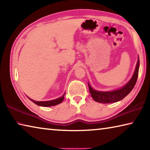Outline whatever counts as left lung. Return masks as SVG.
<instances>
[{
	"mask_svg": "<svg viewBox=\"0 0 150 150\" xmlns=\"http://www.w3.org/2000/svg\"><path fill=\"white\" fill-rule=\"evenodd\" d=\"M139 60L138 57V62L136 64V67L134 71V75L131 79L126 85L122 87L120 89L115 90L113 91H109V92H102V91H98L94 90L91 87L89 83L88 85V88H89L90 93L93 98L96 102L100 103H116L120 100L126 96L133 88L135 86L137 79H138V71H139Z\"/></svg>",
	"mask_w": 150,
	"mask_h": 150,
	"instance_id": "8db88e82",
	"label": "left lung"
}]
</instances>
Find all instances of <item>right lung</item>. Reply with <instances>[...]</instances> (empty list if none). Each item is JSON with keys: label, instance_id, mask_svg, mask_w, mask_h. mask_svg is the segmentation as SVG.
<instances>
[{"label": "right lung", "instance_id": "obj_1", "mask_svg": "<svg viewBox=\"0 0 150 150\" xmlns=\"http://www.w3.org/2000/svg\"><path fill=\"white\" fill-rule=\"evenodd\" d=\"M65 94H63V95L61 96V97L57 98V99L55 100H49V101H35L31 99V98H29V99L32 101L33 103H35V105H38V106H55L57 105H59L61 103H62V101L63 100V98H64V96Z\"/></svg>", "mask_w": 150, "mask_h": 150}]
</instances>
